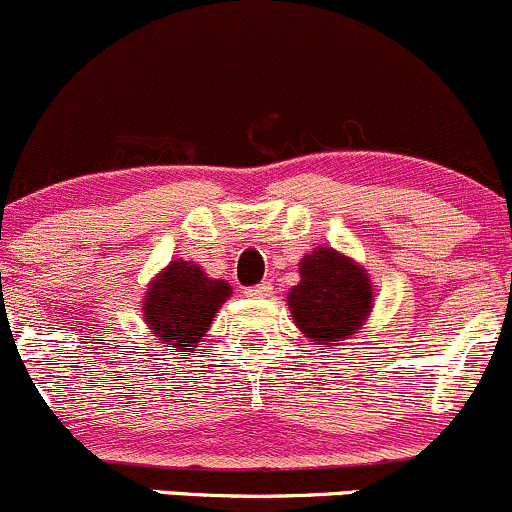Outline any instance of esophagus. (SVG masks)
<instances>
[{
  "mask_svg": "<svg viewBox=\"0 0 512 512\" xmlns=\"http://www.w3.org/2000/svg\"><path fill=\"white\" fill-rule=\"evenodd\" d=\"M246 295H249V298H271V295H273V283L263 280V283L251 285V288L246 290Z\"/></svg>",
  "mask_w": 512,
  "mask_h": 512,
  "instance_id": "esophagus-1",
  "label": "esophagus"
}]
</instances>
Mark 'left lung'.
<instances>
[{"mask_svg":"<svg viewBox=\"0 0 512 512\" xmlns=\"http://www.w3.org/2000/svg\"><path fill=\"white\" fill-rule=\"evenodd\" d=\"M288 302L305 337L334 346L359 332L371 312L373 293L354 261L320 246L300 261V285L290 290Z\"/></svg>","mask_w":512,"mask_h":512,"instance_id":"8db88e82","label":"left lung"}]
</instances>
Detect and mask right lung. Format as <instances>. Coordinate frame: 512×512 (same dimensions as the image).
<instances>
[{"instance_id": "right-lung-1", "label": "right lung", "mask_w": 512, "mask_h": 512, "mask_svg": "<svg viewBox=\"0 0 512 512\" xmlns=\"http://www.w3.org/2000/svg\"><path fill=\"white\" fill-rule=\"evenodd\" d=\"M229 298V285L212 280L190 261H173L148 288L146 324L163 344L195 346L212 324L214 312Z\"/></svg>"}]
</instances>
